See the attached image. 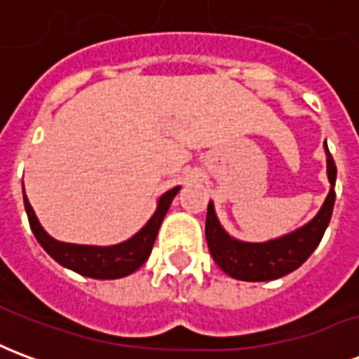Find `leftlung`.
Here are the masks:
<instances>
[{
  "label": "left lung",
  "instance_id": "1",
  "mask_svg": "<svg viewBox=\"0 0 359 359\" xmlns=\"http://www.w3.org/2000/svg\"><path fill=\"white\" fill-rule=\"evenodd\" d=\"M325 156H327V177L331 182L329 194L316 217L309 219L306 225H302L292 233L265 242L238 241L226 233L219 223L213 202H210L208 217H205V241L211 257L229 277L248 280V283L275 280L298 269L313 254V250L323 238L325 229L329 226L332 208H334L337 165L329 154L327 144H325Z\"/></svg>",
  "mask_w": 359,
  "mask_h": 359
}]
</instances>
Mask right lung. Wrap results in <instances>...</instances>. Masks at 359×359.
<instances>
[{
  "label": "right lung",
  "instance_id": "right-lung-1",
  "mask_svg": "<svg viewBox=\"0 0 359 359\" xmlns=\"http://www.w3.org/2000/svg\"><path fill=\"white\" fill-rule=\"evenodd\" d=\"M179 190L180 187L167 190L157 200V208L148 223L128 241L111 244V246H88V244H71V242L55 241L40 225L32 205L28 202L27 194H25V187H22V196H25V210H27L28 223H30L36 241L40 242V246L59 265H63L67 269L84 275V277L107 280V278L126 277L146 264V259L154 248L157 233H159V226L163 223L165 213L169 211L172 198L179 194Z\"/></svg>",
  "mask_w": 359,
  "mask_h": 359
}]
</instances>
